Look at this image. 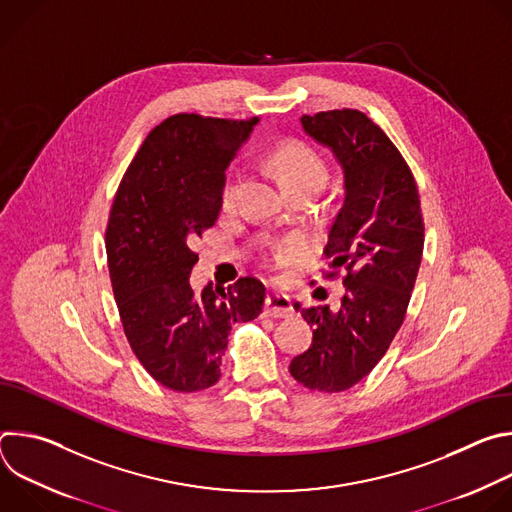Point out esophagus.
<instances>
[{"label":"esophagus","mask_w":512,"mask_h":512,"mask_svg":"<svg viewBox=\"0 0 512 512\" xmlns=\"http://www.w3.org/2000/svg\"><path fill=\"white\" fill-rule=\"evenodd\" d=\"M294 314V308H291V300L287 296L279 294H269L265 300V316L269 318H289Z\"/></svg>","instance_id":"1"}]
</instances>
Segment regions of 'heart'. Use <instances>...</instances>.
Returning <instances> with one entry per match:
<instances>
[{
    "label": "heart",
    "instance_id": "b5f03b06",
    "mask_svg": "<svg viewBox=\"0 0 512 512\" xmlns=\"http://www.w3.org/2000/svg\"><path fill=\"white\" fill-rule=\"evenodd\" d=\"M271 162L289 192L298 188H322L330 174L326 158L304 141H283L275 145L271 152ZM237 200L239 176H229L221 194V204L225 210H231L235 208ZM298 253L300 245L296 241H285L271 249L269 259L273 265H287L298 257Z\"/></svg>",
    "mask_w": 512,
    "mask_h": 512
}]
</instances>
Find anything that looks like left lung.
I'll use <instances>...</instances> for the list:
<instances>
[{"instance_id": "obj_1", "label": "left lung", "mask_w": 512, "mask_h": 512, "mask_svg": "<svg viewBox=\"0 0 512 512\" xmlns=\"http://www.w3.org/2000/svg\"><path fill=\"white\" fill-rule=\"evenodd\" d=\"M304 129L328 145L344 168V202L324 249L340 271L338 310L302 308L314 328L312 346L289 373L312 391L340 393L367 377L399 332L423 253V214L411 168L387 133L358 109L302 117Z\"/></svg>"}]
</instances>
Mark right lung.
<instances>
[{
  "label": "right lung",
  "mask_w": 512,
  "mask_h": 512,
  "mask_svg": "<svg viewBox=\"0 0 512 512\" xmlns=\"http://www.w3.org/2000/svg\"><path fill=\"white\" fill-rule=\"evenodd\" d=\"M257 117L221 119L178 113L141 143L113 198L105 231L113 294L127 342L160 385L178 393L212 387L237 322L263 312L255 277L196 296L190 249L221 212L225 170Z\"/></svg>",
  "instance_id": "obj_1"
}]
</instances>
